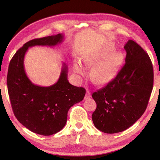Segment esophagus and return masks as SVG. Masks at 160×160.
Returning <instances> with one entry per match:
<instances>
[{"label": "esophagus", "mask_w": 160, "mask_h": 160, "mask_svg": "<svg viewBox=\"0 0 160 160\" xmlns=\"http://www.w3.org/2000/svg\"><path fill=\"white\" fill-rule=\"evenodd\" d=\"M89 98H91V92L89 91V90H88V89H87L86 95H85V100L89 99Z\"/></svg>", "instance_id": "34e87169"}]
</instances>
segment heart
Returning <instances> with one entry per match:
<instances>
[{
	"label": "heart",
	"instance_id": "b5f03b06",
	"mask_svg": "<svg viewBox=\"0 0 160 160\" xmlns=\"http://www.w3.org/2000/svg\"><path fill=\"white\" fill-rule=\"evenodd\" d=\"M114 49L113 45H109L105 49L96 53L85 57L84 62L87 65H93L90 76L94 82L97 84H106L111 81L116 75V72L119 61V54L117 52L109 54ZM73 71L76 73L83 75L84 69L79 62L75 61Z\"/></svg>",
	"mask_w": 160,
	"mask_h": 160
}]
</instances>
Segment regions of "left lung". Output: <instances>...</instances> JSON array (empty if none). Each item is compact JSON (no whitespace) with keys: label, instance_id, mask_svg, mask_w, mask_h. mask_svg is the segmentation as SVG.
Here are the masks:
<instances>
[{"label":"left lung","instance_id":"1","mask_svg":"<svg viewBox=\"0 0 160 160\" xmlns=\"http://www.w3.org/2000/svg\"><path fill=\"white\" fill-rule=\"evenodd\" d=\"M125 64L110 82L92 94L94 125L105 133L120 132L140 119L153 89L154 71L148 54L134 41L124 47Z\"/></svg>","mask_w":160,"mask_h":160}]
</instances>
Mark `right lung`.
<instances>
[{
  "label": "right lung",
  "mask_w": 160,
  "mask_h": 160,
  "mask_svg": "<svg viewBox=\"0 0 160 160\" xmlns=\"http://www.w3.org/2000/svg\"><path fill=\"white\" fill-rule=\"evenodd\" d=\"M63 39L64 36L59 33L28 41L15 53L8 66L7 87L14 116L26 128L41 135H51L62 130L70 108L82 101L86 93L83 87L70 84L65 63L58 81L49 87L34 84L25 73L24 58L28 48L54 47Z\"/></svg>",
  "instance_id": "obj_1"
}]
</instances>
